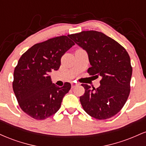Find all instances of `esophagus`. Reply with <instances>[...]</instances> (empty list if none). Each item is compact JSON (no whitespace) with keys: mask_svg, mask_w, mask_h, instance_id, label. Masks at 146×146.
Listing matches in <instances>:
<instances>
[{"mask_svg":"<svg viewBox=\"0 0 146 146\" xmlns=\"http://www.w3.org/2000/svg\"><path fill=\"white\" fill-rule=\"evenodd\" d=\"M76 86H78V84L75 83V82H71V87L72 88H74V87H75Z\"/></svg>","mask_w":146,"mask_h":146,"instance_id":"esophagus-1","label":"esophagus"}]
</instances>
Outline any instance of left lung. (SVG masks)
<instances>
[{
    "label": "left lung",
    "instance_id": "left-lung-1",
    "mask_svg": "<svg viewBox=\"0 0 146 146\" xmlns=\"http://www.w3.org/2000/svg\"><path fill=\"white\" fill-rule=\"evenodd\" d=\"M68 36L87 52L91 66L88 73L102 78L97 88L82 84L85 93L80 100L84 110L100 120L115 116L130 94L132 68L128 52L115 40L99 31H84Z\"/></svg>",
    "mask_w": 146,
    "mask_h": 146
}]
</instances>
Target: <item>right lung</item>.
Wrapping results in <instances>:
<instances>
[{"label":"right lung","mask_w":146,"mask_h":146,"mask_svg":"<svg viewBox=\"0 0 146 146\" xmlns=\"http://www.w3.org/2000/svg\"><path fill=\"white\" fill-rule=\"evenodd\" d=\"M68 37H56L34 44L22 55L15 68V95L21 109L35 119L54 115L71 89L68 82L62 87L56 86L49 75L53 70L59 69L62 56L75 44Z\"/></svg>","instance_id":"1"}]
</instances>
